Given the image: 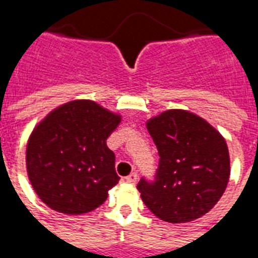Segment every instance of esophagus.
Wrapping results in <instances>:
<instances>
[{"label":"esophagus","mask_w":258,"mask_h":258,"mask_svg":"<svg viewBox=\"0 0 258 258\" xmlns=\"http://www.w3.org/2000/svg\"><path fill=\"white\" fill-rule=\"evenodd\" d=\"M125 181H127V182H130V184H135V182L138 181V174L131 173L130 175H127V177H125Z\"/></svg>","instance_id":"esophagus-1"}]
</instances>
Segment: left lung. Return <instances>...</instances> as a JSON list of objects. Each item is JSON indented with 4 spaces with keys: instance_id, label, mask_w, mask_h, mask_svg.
Here are the masks:
<instances>
[{
    "instance_id": "left-lung-1",
    "label": "left lung",
    "mask_w": 258,
    "mask_h": 258,
    "mask_svg": "<svg viewBox=\"0 0 258 258\" xmlns=\"http://www.w3.org/2000/svg\"><path fill=\"white\" fill-rule=\"evenodd\" d=\"M159 153L153 178L137 188L146 207L173 224L194 221L216 206L229 179L225 140L194 113L167 110L146 124Z\"/></svg>"
}]
</instances>
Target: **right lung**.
<instances>
[{
	"instance_id": "right-lung-1",
	"label": "right lung",
	"mask_w": 258,
	"mask_h": 258,
	"mask_svg": "<svg viewBox=\"0 0 258 258\" xmlns=\"http://www.w3.org/2000/svg\"><path fill=\"white\" fill-rule=\"evenodd\" d=\"M120 116L92 101L55 109L33 131L26 152L27 173L40 199L52 210L83 214L95 210L117 184L114 153L106 140Z\"/></svg>"
}]
</instances>
